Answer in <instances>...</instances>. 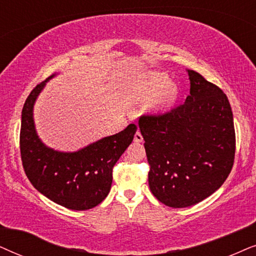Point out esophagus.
<instances>
[{"label": "esophagus", "instance_id": "esophagus-1", "mask_svg": "<svg viewBox=\"0 0 256 256\" xmlns=\"http://www.w3.org/2000/svg\"><path fill=\"white\" fill-rule=\"evenodd\" d=\"M134 142H142V134L139 131H137L136 132V134H134Z\"/></svg>", "mask_w": 256, "mask_h": 256}]
</instances>
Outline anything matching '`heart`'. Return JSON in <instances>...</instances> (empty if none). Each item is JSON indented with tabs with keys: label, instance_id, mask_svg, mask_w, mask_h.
I'll list each match as a JSON object with an SVG mask.
<instances>
[{
	"label": "heart",
	"instance_id": "b5f03b06",
	"mask_svg": "<svg viewBox=\"0 0 256 256\" xmlns=\"http://www.w3.org/2000/svg\"><path fill=\"white\" fill-rule=\"evenodd\" d=\"M178 88L170 83L168 74L156 71H148L136 78L128 88V97L138 104H150L153 112L164 111L174 103Z\"/></svg>",
	"mask_w": 256,
	"mask_h": 256
}]
</instances>
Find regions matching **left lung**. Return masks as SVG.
<instances>
[{"instance_id": "1", "label": "left lung", "mask_w": 256, "mask_h": 256, "mask_svg": "<svg viewBox=\"0 0 256 256\" xmlns=\"http://www.w3.org/2000/svg\"><path fill=\"white\" fill-rule=\"evenodd\" d=\"M185 103L159 116H142L139 128L150 164L148 186L164 205L184 208L213 194L232 171L233 112L226 94L187 70Z\"/></svg>"}]
</instances>
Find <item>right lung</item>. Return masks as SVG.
Segmentation results:
<instances>
[{"label":"right lung","instance_id":"add662e5","mask_svg":"<svg viewBox=\"0 0 256 256\" xmlns=\"http://www.w3.org/2000/svg\"><path fill=\"white\" fill-rule=\"evenodd\" d=\"M52 76L37 85L22 110L21 158L32 186L44 196L74 210L96 207L110 192L112 168L134 140L137 126L91 142L74 152L57 151L40 140L34 120V105Z\"/></svg>","mask_w":256,"mask_h":256}]
</instances>
